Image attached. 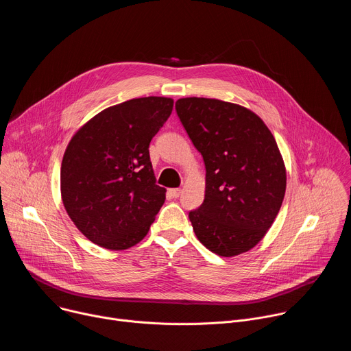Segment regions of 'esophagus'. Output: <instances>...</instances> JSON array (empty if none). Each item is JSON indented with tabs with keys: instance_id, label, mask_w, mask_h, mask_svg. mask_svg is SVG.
Here are the masks:
<instances>
[{
	"instance_id": "34e87169",
	"label": "esophagus",
	"mask_w": 351,
	"mask_h": 351,
	"mask_svg": "<svg viewBox=\"0 0 351 351\" xmlns=\"http://www.w3.org/2000/svg\"><path fill=\"white\" fill-rule=\"evenodd\" d=\"M180 193H182L180 189H169V190H168V195H169L171 198H178V197L180 195Z\"/></svg>"
}]
</instances>
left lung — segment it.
I'll list each match as a JSON object with an SVG mask.
<instances>
[{
	"label": "left lung",
	"instance_id": "8db88e82",
	"mask_svg": "<svg viewBox=\"0 0 351 351\" xmlns=\"http://www.w3.org/2000/svg\"><path fill=\"white\" fill-rule=\"evenodd\" d=\"M176 112L206 164L204 203L189 213L197 239L221 257L248 252L272 226L286 191L274 134L253 111L215 98H179Z\"/></svg>",
	"mask_w": 351,
	"mask_h": 351
}]
</instances>
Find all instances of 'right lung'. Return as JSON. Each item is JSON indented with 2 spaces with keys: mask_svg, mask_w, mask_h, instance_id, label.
Returning <instances> with one entry per match:
<instances>
[{
  "mask_svg": "<svg viewBox=\"0 0 351 351\" xmlns=\"http://www.w3.org/2000/svg\"><path fill=\"white\" fill-rule=\"evenodd\" d=\"M173 99L141 97L112 106L71 138L61 165L64 207L93 243L126 250L141 241L165 202L149 161V141Z\"/></svg>",
  "mask_w": 351,
  "mask_h": 351,
  "instance_id": "1",
  "label": "right lung"
}]
</instances>
